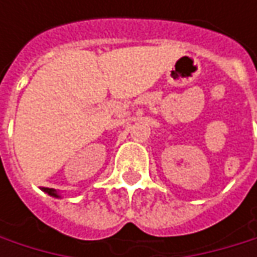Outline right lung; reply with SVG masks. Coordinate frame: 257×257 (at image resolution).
<instances>
[{
    "instance_id": "add662e5",
    "label": "right lung",
    "mask_w": 257,
    "mask_h": 257,
    "mask_svg": "<svg viewBox=\"0 0 257 257\" xmlns=\"http://www.w3.org/2000/svg\"><path fill=\"white\" fill-rule=\"evenodd\" d=\"M43 190H44V192H47V193H49V195H52V196H58V195H56V192H55L53 189H49V187H44Z\"/></svg>"
}]
</instances>
